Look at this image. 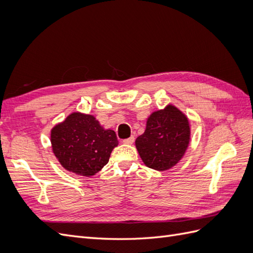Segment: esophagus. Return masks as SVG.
Returning a JSON list of instances; mask_svg holds the SVG:
<instances>
[{"label": "esophagus", "mask_w": 253, "mask_h": 253, "mask_svg": "<svg viewBox=\"0 0 253 253\" xmlns=\"http://www.w3.org/2000/svg\"><path fill=\"white\" fill-rule=\"evenodd\" d=\"M134 140H135L134 136H131V137H128V138H126V139H124V140H122V142H124L125 144H132V143L134 142Z\"/></svg>", "instance_id": "1"}]
</instances>
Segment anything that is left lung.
<instances>
[{
  "mask_svg": "<svg viewBox=\"0 0 253 253\" xmlns=\"http://www.w3.org/2000/svg\"><path fill=\"white\" fill-rule=\"evenodd\" d=\"M190 141L186 115L174 105L151 114L142 135L135 141L143 164L157 171L171 169L182 158Z\"/></svg>",
  "mask_w": 253,
  "mask_h": 253,
  "instance_id": "left-lung-1",
  "label": "left lung"
}]
</instances>
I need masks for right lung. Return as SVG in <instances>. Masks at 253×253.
Here are the masks:
<instances>
[{"label":"right lung","mask_w":253,"mask_h":253,"mask_svg":"<svg viewBox=\"0 0 253 253\" xmlns=\"http://www.w3.org/2000/svg\"><path fill=\"white\" fill-rule=\"evenodd\" d=\"M52 152L64 169L77 175H95L109 163L118 145L113 129H104L91 115L75 112L50 134Z\"/></svg>","instance_id":"obj_1"}]
</instances>
